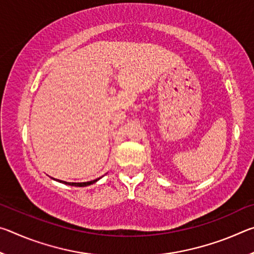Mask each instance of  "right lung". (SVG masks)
<instances>
[{
    "instance_id": "1",
    "label": "right lung",
    "mask_w": 254,
    "mask_h": 254,
    "mask_svg": "<svg viewBox=\"0 0 254 254\" xmlns=\"http://www.w3.org/2000/svg\"><path fill=\"white\" fill-rule=\"evenodd\" d=\"M100 178H97L95 180H92V182H87V183H66V182H63V180H58V182L63 183V184H66V185H70V186H76V187H85V186H89V185H92L94 183H96L97 180Z\"/></svg>"
}]
</instances>
